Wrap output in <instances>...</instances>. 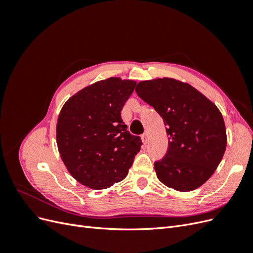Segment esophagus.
Returning a JSON list of instances; mask_svg holds the SVG:
<instances>
[{
	"label": "esophagus",
	"instance_id": "esophagus-1",
	"mask_svg": "<svg viewBox=\"0 0 253 253\" xmlns=\"http://www.w3.org/2000/svg\"><path fill=\"white\" fill-rule=\"evenodd\" d=\"M141 139H142V142L144 144L148 143V140H149V136H148V133H144L142 136H141Z\"/></svg>",
	"mask_w": 253,
	"mask_h": 253
}]
</instances>
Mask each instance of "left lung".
Masks as SVG:
<instances>
[{
    "mask_svg": "<svg viewBox=\"0 0 253 253\" xmlns=\"http://www.w3.org/2000/svg\"><path fill=\"white\" fill-rule=\"evenodd\" d=\"M135 90L163 117L170 136L166 156L154 164L157 178L180 192L200 188L226 151V126L217 106L189 83L173 78L141 81Z\"/></svg>",
    "mask_w": 253,
    "mask_h": 253,
    "instance_id": "1",
    "label": "left lung"
}]
</instances>
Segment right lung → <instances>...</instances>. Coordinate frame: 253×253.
<instances>
[{"label": "right lung", "instance_id": "add662e5", "mask_svg": "<svg viewBox=\"0 0 253 253\" xmlns=\"http://www.w3.org/2000/svg\"><path fill=\"white\" fill-rule=\"evenodd\" d=\"M136 81L112 77L82 88L60 111L56 136L61 159L73 177L94 190L126 177L141 139L129 134L121 110Z\"/></svg>", "mask_w": 253, "mask_h": 253}]
</instances>
